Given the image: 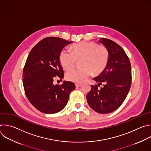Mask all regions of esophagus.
Instances as JSON below:
<instances>
[{
	"label": "esophagus",
	"mask_w": 151,
	"mask_h": 151,
	"mask_svg": "<svg viewBox=\"0 0 151 151\" xmlns=\"http://www.w3.org/2000/svg\"><path fill=\"white\" fill-rule=\"evenodd\" d=\"M75 86H76V88H79V87H81L82 85L81 84H79V83H76V84H75Z\"/></svg>",
	"instance_id": "esophagus-1"
}]
</instances>
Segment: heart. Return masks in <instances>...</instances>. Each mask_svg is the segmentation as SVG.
<instances>
[{"mask_svg":"<svg viewBox=\"0 0 151 151\" xmlns=\"http://www.w3.org/2000/svg\"><path fill=\"white\" fill-rule=\"evenodd\" d=\"M81 60L80 69L67 73V80L81 83L87 79L92 73L99 74L106 68L109 60V52L105 47L99 46L92 42H81L74 44L71 51L63 50L59 55V61L63 69H73L77 61Z\"/></svg>","mask_w":151,"mask_h":151,"instance_id":"heart-1","label":"heart"}]
</instances>
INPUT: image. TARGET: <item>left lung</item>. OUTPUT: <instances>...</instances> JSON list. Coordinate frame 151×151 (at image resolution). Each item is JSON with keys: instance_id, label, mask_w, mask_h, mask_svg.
Instances as JSON below:
<instances>
[{"instance_id": "1", "label": "left lung", "mask_w": 151, "mask_h": 151, "mask_svg": "<svg viewBox=\"0 0 151 151\" xmlns=\"http://www.w3.org/2000/svg\"><path fill=\"white\" fill-rule=\"evenodd\" d=\"M99 42L109 52V60L105 69L93 79L97 85H91L87 95L91 108L105 114L119 108L125 100L132 84L131 64L124 50L115 42L101 38ZM104 83L100 89L98 86Z\"/></svg>"}]
</instances>
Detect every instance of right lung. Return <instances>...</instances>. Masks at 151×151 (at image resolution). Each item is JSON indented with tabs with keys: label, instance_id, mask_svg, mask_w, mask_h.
<instances>
[{
	"label": "right lung",
	"instance_id": "1",
	"mask_svg": "<svg viewBox=\"0 0 151 151\" xmlns=\"http://www.w3.org/2000/svg\"><path fill=\"white\" fill-rule=\"evenodd\" d=\"M71 43L60 37H47L39 42L28 55L23 73L24 88L29 101L41 112L53 114L61 111L75 88L69 81H64L60 85L53 83L56 76L64 78L59 55Z\"/></svg>",
	"mask_w": 151,
	"mask_h": 151
}]
</instances>
